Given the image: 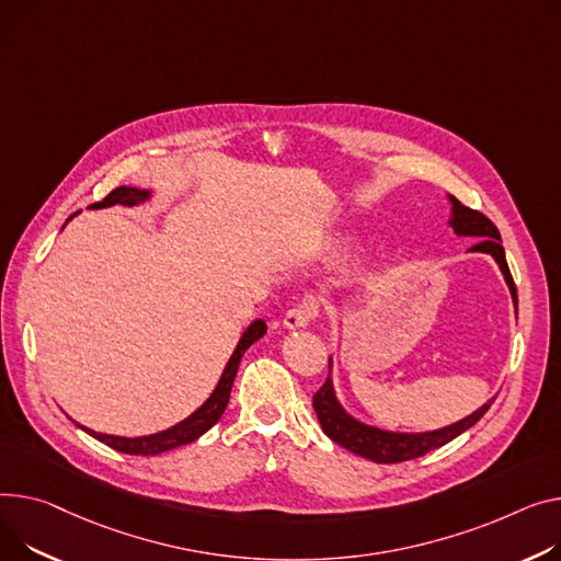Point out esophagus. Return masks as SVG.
<instances>
[{
    "label": "esophagus",
    "instance_id": "1",
    "mask_svg": "<svg viewBox=\"0 0 561 561\" xmlns=\"http://www.w3.org/2000/svg\"><path fill=\"white\" fill-rule=\"evenodd\" d=\"M320 313V307H318V300H313V297H305V300L300 305H295L293 309H288V313L284 316V324L288 329H302L307 324H311Z\"/></svg>",
    "mask_w": 561,
    "mask_h": 561
}]
</instances>
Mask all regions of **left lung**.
<instances>
[{
    "mask_svg": "<svg viewBox=\"0 0 561 561\" xmlns=\"http://www.w3.org/2000/svg\"><path fill=\"white\" fill-rule=\"evenodd\" d=\"M454 203V218H451V226L456 230V234L460 237H480L482 241L476 243L471 250L476 252H488L496 259V264L501 266L505 282L512 290V300L514 307L516 302V286L512 279V273L507 268V259H505V250L501 245V234L496 230L494 222L480 214L478 209L465 207L460 201L451 198ZM492 405V401L484 403L482 408H478L476 413H471L469 417L433 431V433H417V435H410V433H388L381 428H371L365 426L360 422H356L354 417H350L345 410L341 408V403L335 401L333 394V386L331 379H327L322 383V388L313 394V408H316V415L322 424V431L335 442L345 446L352 454L363 456L367 460H375L381 465H397V462H405V460H415L426 456L433 449H439L446 442L456 439L460 433H465L467 428H471L484 413H488Z\"/></svg>",
    "mask_w": 561,
    "mask_h": 561,
    "instance_id": "1",
    "label": "left lung"
}]
</instances>
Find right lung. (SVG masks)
I'll use <instances>...</instances> for the list:
<instances>
[{"label":"right lung","mask_w":561,"mask_h":561,"mask_svg":"<svg viewBox=\"0 0 561 561\" xmlns=\"http://www.w3.org/2000/svg\"><path fill=\"white\" fill-rule=\"evenodd\" d=\"M148 196H151V194L139 192V190H135V186H117V190H112L103 201H99V203H94L90 207L92 209H101V207H110V205H137L141 201H146ZM264 333H266V322L264 320H254L245 329V333L241 335V341H239V345H237V350H234L226 371H222V377H220L216 390L211 392V397L196 410L194 415H190L184 422L175 424L173 428L156 433V435H146V437H117V435L94 433V431L83 428V426L81 428L88 431L99 442L107 444L110 449L128 454V456H158V454L175 449V446H182V444H190V442L198 439L203 433H207L220 420L222 413H226L228 401H230V390H232V383H234V377H237L241 356Z\"/></svg>","instance_id":"1"}]
</instances>
